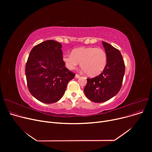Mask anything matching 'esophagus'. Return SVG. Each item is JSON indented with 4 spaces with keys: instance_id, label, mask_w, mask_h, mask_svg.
<instances>
[{
    "instance_id": "esophagus-1",
    "label": "esophagus",
    "mask_w": 152,
    "mask_h": 152,
    "mask_svg": "<svg viewBox=\"0 0 152 152\" xmlns=\"http://www.w3.org/2000/svg\"><path fill=\"white\" fill-rule=\"evenodd\" d=\"M79 77H80V75H77V74H76V75H75V77H76V78H79Z\"/></svg>"
}]
</instances>
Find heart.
<instances>
[{
  "instance_id": "obj_1",
  "label": "heart",
  "mask_w": 152,
  "mask_h": 152,
  "mask_svg": "<svg viewBox=\"0 0 152 152\" xmlns=\"http://www.w3.org/2000/svg\"><path fill=\"white\" fill-rule=\"evenodd\" d=\"M63 61L69 70L76 68L80 62V66L87 75L94 77L101 74L107 64V55L102 48L83 47L75 49L71 54L63 55Z\"/></svg>"
}]
</instances>
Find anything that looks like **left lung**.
<instances>
[{
  "label": "left lung",
  "instance_id": "left-lung-1",
  "mask_svg": "<svg viewBox=\"0 0 152 152\" xmlns=\"http://www.w3.org/2000/svg\"><path fill=\"white\" fill-rule=\"evenodd\" d=\"M107 55V66L102 73L95 77L87 79L84 94L92 102H106L119 92L122 86L125 65L121 52L111 45L102 41Z\"/></svg>",
  "mask_w": 152,
  "mask_h": 152
}]
</instances>
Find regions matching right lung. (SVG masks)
<instances>
[{"mask_svg":"<svg viewBox=\"0 0 152 152\" xmlns=\"http://www.w3.org/2000/svg\"><path fill=\"white\" fill-rule=\"evenodd\" d=\"M61 44L48 40L34 46L25 68L28 89L34 97L45 103L58 101L75 74L68 70L62 57Z\"/></svg>","mask_w":152,"mask_h":152,"instance_id":"1","label":"right lung"}]
</instances>
